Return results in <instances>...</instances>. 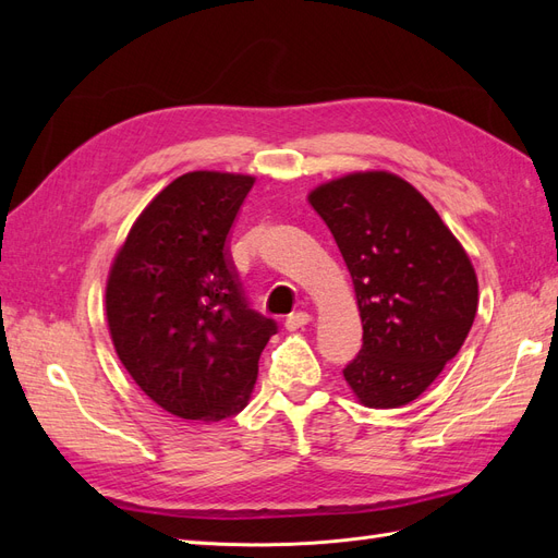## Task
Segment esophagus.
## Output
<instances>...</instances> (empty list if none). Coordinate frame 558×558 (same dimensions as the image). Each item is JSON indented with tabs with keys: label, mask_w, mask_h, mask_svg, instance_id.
Returning <instances> with one entry per match:
<instances>
[{
	"label": "esophagus",
	"mask_w": 558,
	"mask_h": 558,
	"mask_svg": "<svg viewBox=\"0 0 558 558\" xmlns=\"http://www.w3.org/2000/svg\"><path fill=\"white\" fill-rule=\"evenodd\" d=\"M312 320V314H307V312H295V314H291L289 318H286V330H298V328H302V326H307Z\"/></svg>",
	"instance_id": "1"
}]
</instances>
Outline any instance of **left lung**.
I'll list each match as a JSON object with an SVG mask.
<instances>
[{
  "mask_svg": "<svg viewBox=\"0 0 558 558\" xmlns=\"http://www.w3.org/2000/svg\"><path fill=\"white\" fill-rule=\"evenodd\" d=\"M310 205L340 246L363 320L344 379L365 408H402L463 347L480 302L475 267L430 202L391 172L320 183Z\"/></svg>",
  "mask_w": 558,
  "mask_h": 558,
  "instance_id": "1",
  "label": "left lung"
}]
</instances>
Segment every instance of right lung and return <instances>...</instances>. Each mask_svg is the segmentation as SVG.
<instances>
[{"instance_id":"add662e5","label":"right lung","mask_w":558,"mask_h":558,"mask_svg":"<svg viewBox=\"0 0 558 558\" xmlns=\"http://www.w3.org/2000/svg\"><path fill=\"white\" fill-rule=\"evenodd\" d=\"M253 177L189 172L130 228L107 281L118 359L165 412L221 421L246 408L277 324L248 307L228 251Z\"/></svg>"}]
</instances>
